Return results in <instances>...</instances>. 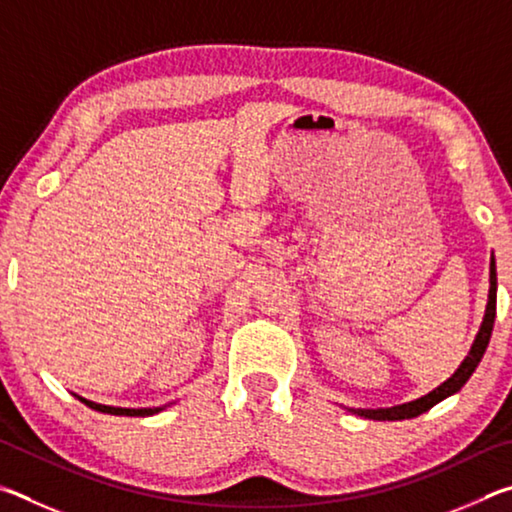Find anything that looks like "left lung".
<instances>
[{
    "instance_id": "obj_1",
    "label": "left lung",
    "mask_w": 512,
    "mask_h": 512,
    "mask_svg": "<svg viewBox=\"0 0 512 512\" xmlns=\"http://www.w3.org/2000/svg\"><path fill=\"white\" fill-rule=\"evenodd\" d=\"M495 316H497V268H495V259H492V262H490V296H488V307H485L483 325L479 329V334H476L470 354H467L465 361L461 363V368H458L454 375L445 381V384H440L436 391H431L429 395L420 397V400L402 404V406H393V409L359 411V413L366 415V418H370V420H406V418H415V415L429 411L433 404L445 400L447 395L461 391L465 381L472 377V372L476 370L479 361L483 359L485 348H488L490 336H492V327H495Z\"/></svg>"
}]
</instances>
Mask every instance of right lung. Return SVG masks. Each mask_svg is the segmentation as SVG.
<instances>
[{"mask_svg": "<svg viewBox=\"0 0 512 512\" xmlns=\"http://www.w3.org/2000/svg\"><path fill=\"white\" fill-rule=\"evenodd\" d=\"M76 397H79V395H76ZM79 400L85 406H90V409H94V411L110 413V415H131V418H144V415H153V413L160 411V409H117V406H106V404H97V402L83 400V397H79Z\"/></svg>", "mask_w": 512, "mask_h": 512, "instance_id": "add662e5", "label": "right lung"}]
</instances>
